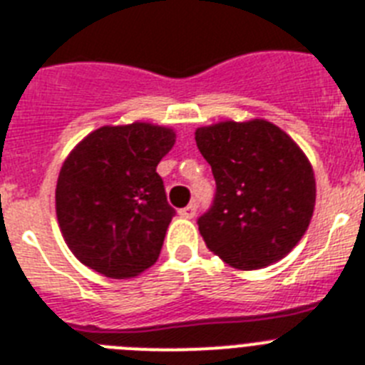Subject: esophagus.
I'll return each mask as SVG.
<instances>
[{
  "mask_svg": "<svg viewBox=\"0 0 365 365\" xmlns=\"http://www.w3.org/2000/svg\"><path fill=\"white\" fill-rule=\"evenodd\" d=\"M178 213H180V217L183 219H192L195 215H197V206H195V204H189V206L182 208Z\"/></svg>",
  "mask_w": 365,
  "mask_h": 365,
  "instance_id": "esophagus-1",
  "label": "esophagus"
}]
</instances>
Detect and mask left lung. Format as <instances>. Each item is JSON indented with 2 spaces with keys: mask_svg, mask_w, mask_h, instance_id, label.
<instances>
[{
  "mask_svg": "<svg viewBox=\"0 0 365 365\" xmlns=\"http://www.w3.org/2000/svg\"><path fill=\"white\" fill-rule=\"evenodd\" d=\"M195 140L217 185L198 219L208 250L244 272L287 257L315 210V173L302 148L260 118L198 127Z\"/></svg>",
  "mask_w": 365,
  "mask_h": 365,
  "instance_id": "obj_1",
  "label": "left lung"
}]
</instances>
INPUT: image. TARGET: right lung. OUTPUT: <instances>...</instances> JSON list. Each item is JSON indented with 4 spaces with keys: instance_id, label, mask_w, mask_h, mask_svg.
<instances>
[{
    "instance_id": "1",
    "label": "right lung",
    "mask_w": 365,
    "mask_h": 365,
    "mask_svg": "<svg viewBox=\"0 0 365 365\" xmlns=\"http://www.w3.org/2000/svg\"><path fill=\"white\" fill-rule=\"evenodd\" d=\"M176 131L148 121L103 125L61 165L56 215L67 247L88 268L131 279L159 259L174 217L157 165Z\"/></svg>"
}]
</instances>
